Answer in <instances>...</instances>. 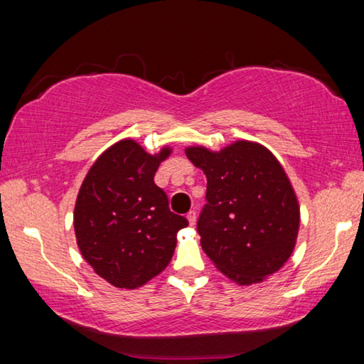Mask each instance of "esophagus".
<instances>
[{"mask_svg": "<svg viewBox=\"0 0 364 364\" xmlns=\"http://www.w3.org/2000/svg\"><path fill=\"white\" fill-rule=\"evenodd\" d=\"M186 218H188V221H189V225H191V226H194V225H196L197 215H196V212H194V210H191V212H188V215H186Z\"/></svg>", "mask_w": 364, "mask_h": 364, "instance_id": "34e87169", "label": "esophagus"}]
</instances>
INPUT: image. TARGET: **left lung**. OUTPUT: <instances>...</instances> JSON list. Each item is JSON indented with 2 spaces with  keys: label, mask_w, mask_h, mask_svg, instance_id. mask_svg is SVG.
Here are the masks:
<instances>
[{
  "label": "left lung",
  "mask_w": 364,
  "mask_h": 364,
  "mask_svg": "<svg viewBox=\"0 0 364 364\" xmlns=\"http://www.w3.org/2000/svg\"><path fill=\"white\" fill-rule=\"evenodd\" d=\"M207 176L197 232L207 257L237 284L260 282L287 262L300 210L284 168L267 147L236 141L220 152L188 147Z\"/></svg>",
  "instance_id": "1"
}]
</instances>
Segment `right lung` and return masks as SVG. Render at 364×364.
<instances>
[{"mask_svg":"<svg viewBox=\"0 0 364 364\" xmlns=\"http://www.w3.org/2000/svg\"><path fill=\"white\" fill-rule=\"evenodd\" d=\"M168 156V147L151 156L133 139H122L101 154L80 188L73 212L78 249L115 287L143 286L165 269L176 232L188 226L154 183Z\"/></svg>","mask_w":364,"mask_h":364,"instance_id":"add662e5","label":"right lung"}]
</instances>
